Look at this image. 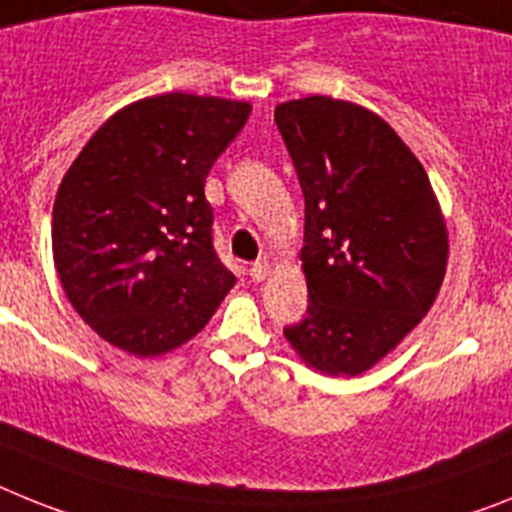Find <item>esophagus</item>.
<instances>
[{
  "mask_svg": "<svg viewBox=\"0 0 512 512\" xmlns=\"http://www.w3.org/2000/svg\"><path fill=\"white\" fill-rule=\"evenodd\" d=\"M249 276H252V281H265V278L270 276L268 260H260V263L252 265V268H249Z\"/></svg>",
  "mask_w": 512,
  "mask_h": 512,
  "instance_id": "obj_1",
  "label": "esophagus"
}]
</instances>
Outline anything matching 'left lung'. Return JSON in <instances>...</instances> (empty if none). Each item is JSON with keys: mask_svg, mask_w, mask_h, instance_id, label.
I'll return each instance as SVG.
<instances>
[{"mask_svg": "<svg viewBox=\"0 0 512 512\" xmlns=\"http://www.w3.org/2000/svg\"><path fill=\"white\" fill-rule=\"evenodd\" d=\"M304 192L309 307L283 330L307 367L356 377L409 336L440 294L448 226L429 176L375 111L330 96L278 103Z\"/></svg>", "mask_w": 512, "mask_h": 512, "instance_id": "left-lung-1", "label": "left lung"}]
</instances>
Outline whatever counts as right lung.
<instances>
[{"mask_svg":"<svg viewBox=\"0 0 512 512\" xmlns=\"http://www.w3.org/2000/svg\"><path fill=\"white\" fill-rule=\"evenodd\" d=\"M249 111L195 93L140 98L111 114L64 174L54 268L77 315L111 346L140 359L169 354L234 289L213 249L205 179Z\"/></svg>","mask_w":512,"mask_h":512,"instance_id":"obj_1","label":"right lung"}]
</instances>
